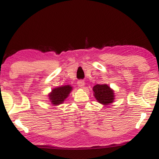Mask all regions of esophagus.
<instances>
[{"label":"esophagus","instance_id":"esophagus-1","mask_svg":"<svg viewBox=\"0 0 159 159\" xmlns=\"http://www.w3.org/2000/svg\"><path fill=\"white\" fill-rule=\"evenodd\" d=\"M78 85H79V87H80V88H83V87L84 86V82L82 81V80H80V81H78Z\"/></svg>","mask_w":159,"mask_h":159}]
</instances>
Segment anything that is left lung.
<instances>
[{"instance_id":"8db88e82","label":"left lung","mask_w":159,"mask_h":159,"mask_svg":"<svg viewBox=\"0 0 159 159\" xmlns=\"http://www.w3.org/2000/svg\"><path fill=\"white\" fill-rule=\"evenodd\" d=\"M94 96L98 102L103 105L107 106L113 103L114 100V90L106 84H96L93 87Z\"/></svg>"}]
</instances>
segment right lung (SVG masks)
Returning a JSON list of instances; mask_svg holds the SVG:
<instances>
[{
    "label": "right lung",
    "instance_id": "right-lung-1",
    "mask_svg": "<svg viewBox=\"0 0 159 159\" xmlns=\"http://www.w3.org/2000/svg\"><path fill=\"white\" fill-rule=\"evenodd\" d=\"M71 90L72 88L70 85H64L54 88L48 95L50 101L53 106L60 105L68 97Z\"/></svg>",
    "mask_w": 159,
    "mask_h": 159
}]
</instances>
